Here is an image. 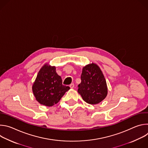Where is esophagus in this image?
I'll return each mask as SVG.
<instances>
[{"instance_id":"obj_1","label":"esophagus","mask_w":148,"mask_h":148,"mask_svg":"<svg viewBox=\"0 0 148 148\" xmlns=\"http://www.w3.org/2000/svg\"><path fill=\"white\" fill-rule=\"evenodd\" d=\"M70 87L71 88H73L74 87V84L73 83L71 84H70Z\"/></svg>"}]
</instances>
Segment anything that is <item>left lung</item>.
I'll return each mask as SVG.
<instances>
[{
	"label": "left lung",
	"instance_id": "obj_1",
	"mask_svg": "<svg viewBox=\"0 0 148 148\" xmlns=\"http://www.w3.org/2000/svg\"><path fill=\"white\" fill-rule=\"evenodd\" d=\"M81 79L78 92L84 101L95 105L106 98L108 94L107 82L101 69L95 63H90L83 67Z\"/></svg>",
	"mask_w": 148,
	"mask_h": 148
}]
</instances>
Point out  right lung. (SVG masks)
I'll return each instance as SVG.
<instances>
[{"label":"right lung","instance_id":"1","mask_svg":"<svg viewBox=\"0 0 148 148\" xmlns=\"http://www.w3.org/2000/svg\"><path fill=\"white\" fill-rule=\"evenodd\" d=\"M55 66L46 63L39 70L32 86L36 99L40 104L51 107L57 103L70 90L62 84L61 77L56 73Z\"/></svg>","mask_w":148,"mask_h":148}]
</instances>
